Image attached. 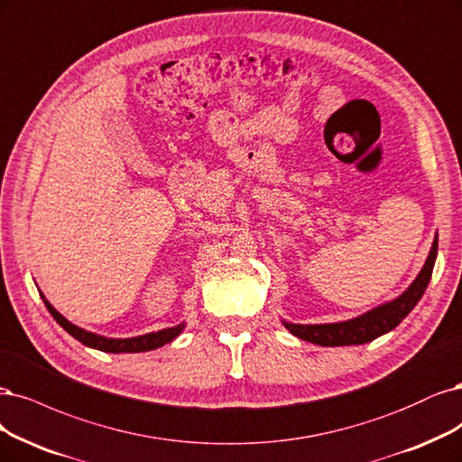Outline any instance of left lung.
<instances>
[{"instance_id":"1","label":"left lung","mask_w":462,"mask_h":462,"mask_svg":"<svg viewBox=\"0 0 462 462\" xmlns=\"http://www.w3.org/2000/svg\"><path fill=\"white\" fill-rule=\"evenodd\" d=\"M438 256V235L432 243L430 254H428L426 263L420 269L419 277L411 282L409 289L397 296L388 304L378 306L367 313H363L356 319L342 321V323H327V325H294L286 323L282 325L289 328L294 337L317 344V346H356V344H367L383 334L390 332L400 325L411 310L419 304L422 298L428 282L432 277V269Z\"/></svg>"}]
</instances>
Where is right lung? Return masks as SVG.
<instances>
[{"mask_svg": "<svg viewBox=\"0 0 462 462\" xmlns=\"http://www.w3.org/2000/svg\"><path fill=\"white\" fill-rule=\"evenodd\" d=\"M43 298V304L45 308L50 310V313L53 315V319L65 328L70 337H74L78 342H82L88 347L93 349H99V352H106V354H137V352H151V349L161 347L168 342H171L176 337H180V332L185 328V323H180L176 327H170V328H162L158 332H149V334H143V337H135V338H106V337H99V334L95 332H88L84 328H79L76 325H72L69 319H65L50 301Z\"/></svg>", "mask_w": 462, "mask_h": 462, "instance_id": "obj_1", "label": "right lung"}]
</instances>
